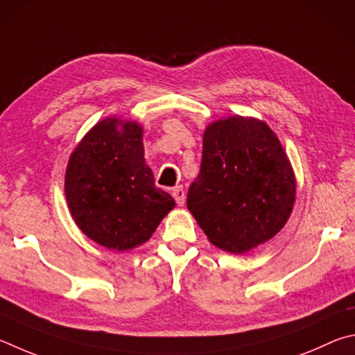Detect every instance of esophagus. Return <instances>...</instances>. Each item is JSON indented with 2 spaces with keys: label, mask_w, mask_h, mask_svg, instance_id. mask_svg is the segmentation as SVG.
<instances>
[{
  "label": "esophagus",
  "mask_w": 355,
  "mask_h": 355,
  "mask_svg": "<svg viewBox=\"0 0 355 355\" xmlns=\"http://www.w3.org/2000/svg\"><path fill=\"white\" fill-rule=\"evenodd\" d=\"M173 198H174V200H176L178 206H184V202H185V190H184L182 185H178V187L173 189Z\"/></svg>",
  "instance_id": "34e87169"
}]
</instances>
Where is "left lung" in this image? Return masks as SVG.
Wrapping results in <instances>:
<instances>
[{
	"instance_id": "left-lung-1",
	"label": "left lung",
	"mask_w": 355,
	"mask_h": 355,
	"mask_svg": "<svg viewBox=\"0 0 355 355\" xmlns=\"http://www.w3.org/2000/svg\"><path fill=\"white\" fill-rule=\"evenodd\" d=\"M295 193L290 162L265 123L232 116L206 129L187 207L215 246L241 254L272 239L288 220Z\"/></svg>"
}]
</instances>
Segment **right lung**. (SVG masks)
I'll list each match as a JSON object with an SVG mask.
<instances>
[{
	"label": "right lung",
	"mask_w": 355,
	"mask_h": 355,
	"mask_svg": "<svg viewBox=\"0 0 355 355\" xmlns=\"http://www.w3.org/2000/svg\"><path fill=\"white\" fill-rule=\"evenodd\" d=\"M141 128L105 118L74 149L65 174V195L76 225L109 250L126 251L151 237L174 207L155 187L143 159Z\"/></svg>",
	"instance_id": "obj_1"
}]
</instances>
